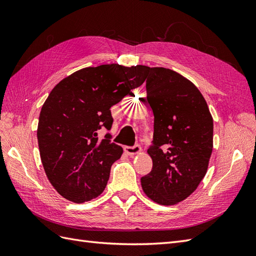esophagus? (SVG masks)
I'll list each match as a JSON object with an SVG mask.
<instances>
[{
    "instance_id": "esophagus-1",
    "label": "esophagus",
    "mask_w": 256,
    "mask_h": 256,
    "mask_svg": "<svg viewBox=\"0 0 256 256\" xmlns=\"http://www.w3.org/2000/svg\"><path fill=\"white\" fill-rule=\"evenodd\" d=\"M125 152L129 154V156H134V154H138L141 152V146L140 145H134L132 147L126 146Z\"/></svg>"
}]
</instances>
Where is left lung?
I'll list each match as a JSON object with an SVG mask.
<instances>
[{
	"label": "left lung",
	"instance_id": "obj_1",
	"mask_svg": "<svg viewBox=\"0 0 256 256\" xmlns=\"http://www.w3.org/2000/svg\"><path fill=\"white\" fill-rule=\"evenodd\" d=\"M146 92L154 112L150 173L142 189L154 202L175 205L204 178L214 145V120L205 98L190 80L164 67H147Z\"/></svg>",
	"mask_w": 256,
	"mask_h": 256
}]
</instances>
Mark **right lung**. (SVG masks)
<instances>
[{
    "label": "right lung",
    "mask_w": 256,
    "mask_h": 256,
    "mask_svg": "<svg viewBox=\"0 0 256 256\" xmlns=\"http://www.w3.org/2000/svg\"><path fill=\"white\" fill-rule=\"evenodd\" d=\"M147 67L118 64L86 67L66 76L51 90L42 108L37 138L42 166L60 194L84 203L104 192L111 166L122 154L110 134L111 106L141 86Z\"/></svg>",
    "instance_id": "obj_1"
}]
</instances>
